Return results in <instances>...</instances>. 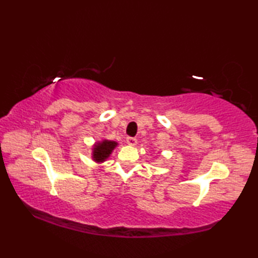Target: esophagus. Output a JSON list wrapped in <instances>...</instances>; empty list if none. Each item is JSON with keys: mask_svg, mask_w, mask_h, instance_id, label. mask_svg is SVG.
I'll return each mask as SVG.
<instances>
[{"mask_svg": "<svg viewBox=\"0 0 258 258\" xmlns=\"http://www.w3.org/2000/svg\"><path fill=\"white\" fill-rule=\"evenodd\" d=\"M126 143H127V145L131 147H134V146H137L138 141H137V139H134V138H127L126 139Z\"/></svg>", "mask_w": 258, "mask_h": 258, "instance_id": "34e87169", "label": "esophagus"}]
</instances>
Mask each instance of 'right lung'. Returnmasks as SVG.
I'll return each mask as SVG.
<instances>
[{
	"label": "right lung",
	"mask_w": 258,
	"mask_h": 258,
	"mask_svg": "<svg viewBox=\"0 0 258 258\" xmlns=\"http://www.w3.org/2000/svg\"><path fill=\"white\" fill-rule=\"evenodd\" d=\"M117 146H118V142L107 139H102L101 141L95 142L92 146V154H91L92 160L97 164L104 163L110 157Z\"/></svg>",
	"instance_id": "add662e5"
}]
</instances>
